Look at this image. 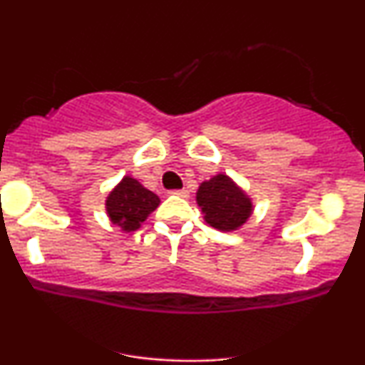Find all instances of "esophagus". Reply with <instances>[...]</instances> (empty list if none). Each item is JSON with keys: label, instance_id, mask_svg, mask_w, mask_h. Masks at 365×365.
I'll return each mask as SVG.
<instances>
[{"label": "esophagus", "instance_id": "1", "mask_svg": "<svg viewBox=\"0 0 365 365\" xmlns=\"http://www.w3.org/2000/svg\"><path fill=\"white\" fill-rule=\"evenodd\" d=\"M171 194L180 195V197H188V190H185V188H177V190H171Z\"/></svg>", "mask_w": 365, "mask_h": 365}]
</instances>
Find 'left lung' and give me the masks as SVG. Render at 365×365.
I'll list each match as a JSON object with an SVG mask.
<instances>
[{"label": "left lung", "mask_w": 365, "mask_h": 365, "mask_svg": "<svg viewBox=\"0 0 365 365\" xmlns=\"http://www.w3.org/2000/svg\"><path fill=\"white\" fill-rule=\"evenodd\" d=\"M197 204L206 221L221 232H232L244 225L252 211L250 199L226 175L204 182L197 190Z\"/></svg>", "instance_id": "8db88e82"}]
</instances>
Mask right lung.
Listing matches in <instances>:
<instances>
[{
	"label": "right lung",
	"instance_id": "right-lung-1",
	"mask_svg": "<svg viewBox=\"0 0 365 365\" xmlns=\"http://www.w3.org/2000/svg\"><path fill=\"white\" fill-rule=\"evenodd\" d=\"M159 197L140 185L137 180L125 177L108 195L106 211L113 225L125 232H133L158 207Z\"/></svg>",
	"mask_w": 365,
	"mask_h": 365
}]
</instances>
